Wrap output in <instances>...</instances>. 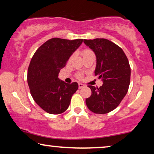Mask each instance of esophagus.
<instances>
[{
    "label": "esophagus",
    "mask_w": 154,
    "mask_h": 154,
    "mask_svg": "<svg viewBox=\"0 0 154 154\" xmlns=\"http://www.w3.org/2000/svg\"><path fill=\"white\" fill-rule=\"evenodd\" d=\"M83 87H84V85H83V84H82V83H79V89H81V88H83Z\"/></svg>",
    "instance_id": "obj_1"
}]
</instances>
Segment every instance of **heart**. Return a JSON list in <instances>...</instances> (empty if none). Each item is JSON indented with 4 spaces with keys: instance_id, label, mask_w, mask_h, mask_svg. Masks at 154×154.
Listing matches in <instances>:
<instances>
[{
    "instance_id": "b5f03b06",
    "label": "heart",
    "mask_w": 154,
    "mask_h": 154,
    "mask_svg": "<svg viewBox=\"0 0 154 154\" xmlns=\"http://www.w3.org/2000/svg\"><path fill=\"white\" fill-rule=\"evenodd\" d=\"M83 57H87V56H91V55H94L93 52L92 51V50H88V49H86V50H84L83 51ZM78 77L79 78V79H81L82 78V75L81 74H79L78 75Z\"/></svg>"
}]
</instances>
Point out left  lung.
I'll return each instance as SVG.
<instances>
[{
    "mask_svg": "<svg viewBox=\"0 0 154 154\" xmlns=\"http://www.w3.org/2000/svg\"><path fill=\"white\" fill-rule=\"evenodd\" d=\"M83 42L95 54L94 75L103 82L100 88L88 85L92 94L86 99V105L94 113H109L119 106L128 92L131 73L129 62L123 50L109 40L84 39Z\"/></svg>",
    "mask_w": 154,
    "mask_h": 154,
    "instance_id": "8db88e82",
    "label": "left lung"
}]
</instances>
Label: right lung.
I'll return each mask as SVG.
<instances>
[{
    "instance_id": "add662e5",
    "label": "right lung",
    "mask_w": 154,
    "mask_h": 154,
    "mask_svg": "<svg viewBox=\"0 0 154 154\" xmlns=\"http://www.w3.org/2000/svg\"><path fill=\"white\" fill-rule=\"evenodd\" d=\"M82 43L83 39L70 41L54 38L44 43L31 59L27 74L31 94L35 103L48 113L64 112L79 88L76 82L66 83L59 79L58 75Z\"/></svg>"
}]
</instances>
